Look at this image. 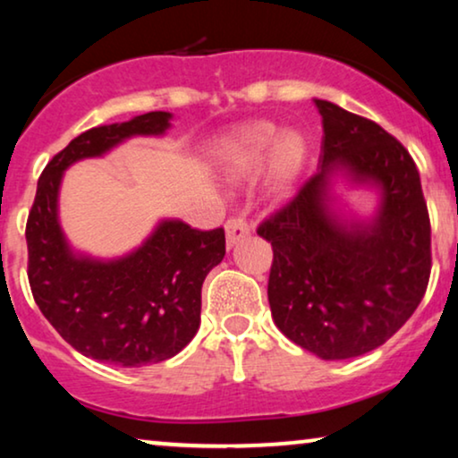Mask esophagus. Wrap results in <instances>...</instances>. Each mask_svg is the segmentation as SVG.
Returning <instances> with one entry per match:
<instances>
[{
	"label": "esophagus",
	"mask_w": 458,
	"mask_h": 458,
	"mask_svg": "<svg viewBox=\"0 0 458 458\" xmlns=\"http://www.w3.org/2000/svg\"><path fill=\"white\" fill-rule=\"evenodd\" d=\"M225 233H227V246L231 248L250 233V225L243 216H231L229 221L225 223Z\"/></svg>",
	"instance_id": "34e87169"
}]
</instances>
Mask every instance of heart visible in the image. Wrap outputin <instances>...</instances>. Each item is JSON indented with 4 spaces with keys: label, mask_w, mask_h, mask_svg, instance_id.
Listing matches in <instances>:
<instances>
[{
    "label": "heart",
    "mask_w": 458,
    "mask_h": 458,
    "mask_svg": "<svg viewBox=\"0 0 458 458\" xmlns=\"http://www.w3.org/2000/svg\"><path fill=\"white\" fill-rule=\"evenodd\" d=\"M271 154L275 185L287 187L302 168L306 143L296 131H287L281 135L279 127H275L273 123H256L242 131L240 140L231 148L229 173L233 177H248V174L259 173Z\"/></svg>",
    "instance_id": "1"
}]
</instances>
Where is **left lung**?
Listing matches in <instances>:
<instances>
[{
    "instance_id": "1",
    "label": "left lung",
    "mask_w": 458,
    "mask_h": 458,
    "mask_svg": "<svg viewBox=\"0 0 458 458\" xmlns=\"http://www.w3.org/2000/svg\"><path fill=\"white\" fill-rule=\"evenodd\" d=\"M321 168L256 229L271 242L268 304L281 334L325 360L386 344L409 321L431 273V225L409 149L377 123L315 99ZM346 170L382 190L371 224L328 212V177Z\"/></svg>"
}]
</instances>
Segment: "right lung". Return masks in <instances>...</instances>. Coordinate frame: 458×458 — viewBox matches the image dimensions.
Segmentation results:
<instances>
[{
	"instance_id": "right-lung-1",
	"label": "right lung",
	"mask_w": 458,
	"mask_h": 458,
	"mask_svg": "<svg viewBox=\"0 0 458 458\" xmlns=\"http://www.w3.org/2000/svg\"><path fill=\"white\" fill-rule=\"evenodd\" d=\"M168 112L93 127L43 168L27 221L29 284L43 317L89 359L143 367L179 354L199 327L202 284L225 256V229L162 221L141 248L118 260L71 252L58 223L62 173L133 135H162Z\"/></svg>"
}]
</instances>
